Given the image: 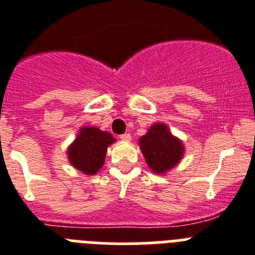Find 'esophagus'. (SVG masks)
<instances>
[{"mask_svg":"<svg viewBox=\"0 0 255 255\" xmlns=\"http://www.w3.org/2000/svg\"><path fill=\"white\" fill-rule=\"evenodd\" d=\"M122 141H130V134L129 133H125V134H122L121 137H119Z\"/></svg>","mask_w":255,"mask_h":255,"instance_id":"obj_1","label":"esophagus"}]
</instances>
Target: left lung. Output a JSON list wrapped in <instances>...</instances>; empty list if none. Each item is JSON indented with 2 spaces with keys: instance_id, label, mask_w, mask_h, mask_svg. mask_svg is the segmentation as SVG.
<instances>
[{
  "instance_id": "8db88e82",
  "label": "left lung",
  "mask_w": 255,
  "mask_h": 255,
  "mask_svg": "<svg viewBox=\"0 0 255 255\" xmlns=\"http://www.w3.org/2000/svg\"><path fill=\"white\" fill-rule=\"evenodd\" d=\"M138 145L152 173L165 174L173 169L185 155L182 140L172 134L167 125L155 123L140 137Z\"/></svg>"
}]
</instances>
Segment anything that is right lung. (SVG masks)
Returning a JSON list of instances; mask_svg holds the SVG:
<instances>
[{
  "label": "right lung",
  "mask_w": 255,
  "mask_h": 255,
  "mask_svg": "<svg viewBox=\"0 0 255 255\" xmlns=\"http://www.w3.org/2000/svg\"><path fill=\"white\" fill-rule=\"evenodd\" d=\"M115 141L109 132L100 128L94 126L81 127L75 140L68 146V160L86 176H94L103 168L108 147Z\"/></svg>",
  "instance_id": "1"
}]
</instances>
